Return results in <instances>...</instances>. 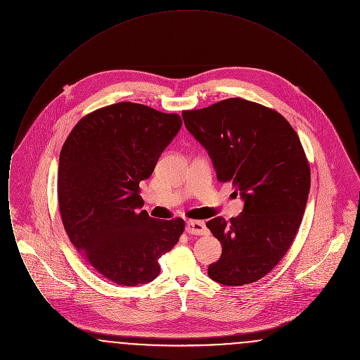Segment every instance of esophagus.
I'll return each mask as SVG.
<instances>
[{
	"instance_id": "34e87169",
	"label": "esophagus",
	"mask_w": 360,
	"mask_h": 360,
	"mask_svg": "<svg viewBox=\"0 0 360 360\" xmlns=\"http://www.w3.org/2000/svg\"><path fill=\"white\" fill-rule=\"evenodd\" d=\"M186 232L190 235H207V228H206L204 221H195V220H190L186 223Z\"/></svg>"
}]
</instances>
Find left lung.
Segmentation results:
<instances>
[{"label":"left lung","instance_id":"8db88e82","mask_svg":"<svg viewBox=\"0 0 360 360\" xmlns=\"http://www.w3.org/2000/svg\"><path fill=\"white\" fill-rule=\"evenodd\" d=\"M182 117L217 179L232 181L244 201L229 223L221 216L206 223L223 245L207 275L226 286L259 281L285 257L305 212L310 169L300 137L282 115L243 98L184 110Z\"/></svg>","mask_w":360,"mask_h":360}]
</instances>
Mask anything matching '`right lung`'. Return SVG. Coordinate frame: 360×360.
<instances>
[{"label":"right lung","mask_w":360,"mask_h":360,"mask_svg":"<svg viewBox=\"0 0 360 360\" xmlns=\"http://www.w3.org/2000/svg\"><path fill=\"white\" fill-rule=\"evenodd\" d=\"M182 120L141 103L94 110L72 128L58 170L62 223L75 250L121 286L151 282L159 257L178 243L182 219L155 220L139 195Z\"/></svg>","instance_id":"add662e5"}]
</instances>
